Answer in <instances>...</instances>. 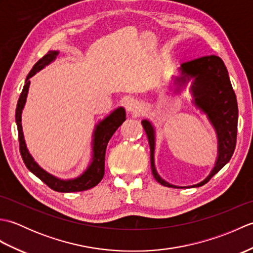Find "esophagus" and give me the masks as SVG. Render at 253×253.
<instances>
[{
	"mask_svg": "<svg viewBox=\"0 0 253 253\" xmlns=\"http://www.w3.org/2000/svg\"><path fill=\"white\" fill-rule=\"evenodd\" d=\"M126 110L130 113H137L139 110H140V105H139L137 101L129 100L126 103Z\"/></svg>",
	"mask_w": 253,
	"mask_h": 253,
	"instance_id": "34e87169",
	"label": "esophagus"
}]
</instances>
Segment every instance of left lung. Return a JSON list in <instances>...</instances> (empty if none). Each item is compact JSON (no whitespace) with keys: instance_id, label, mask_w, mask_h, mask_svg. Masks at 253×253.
Returning <instances> with one entry per match:
<instances>
[{"instance_id":"1","label":"left lung","mask_w":253,"mask_h":253,"mask_svg":"<svg viewBox=\"0 0 253 253\" xmlns=\"http://www.w3.org/2000/svg\"><path fill=\"white\" fill-rule=\"evenodd\" d=\"M181 77L178 82L186 83L193 78L191 90L197 106L207 113L215 127L218 137V158L215 166L203 181L191 187H200L212 178L233 157L237 142L238 105L235 91L230 84L226 66L221 57L208 55L181 64ZM150 146V160L153 177L165 187L179 188L163 180L154 166V129L148 121H142Z\"/></svg>"}]
</instances>
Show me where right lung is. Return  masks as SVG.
<instances>
[{
  "instance_id": "add662e5",
  "label": "right lung",
  "mask_w": 253,
  "mask_h": 253,
  "mask_svg": "<svg viewBox=\"0 0 253 253\" xmlns=\"http://www.w3.org/2000/svg\"><path fill=\"white\" fill-rule=\"evenodd\" d=\"M58 52L56 51H49L46 54L38 61L28 76L26 78L25 85L21 91L20 96L17 102V107H16V114L15 120L17 124L18 129V141H19V151L21 154V158L25 165L27 166L32 174H35L38 178H40L44 184L50 187L51 189L58 191V192H76V191H84L88 190L90 188H93L102 180L104 176V168H105V151L106 146L109 143L113 133L116 131V129L120 127L122 124L126 120V112L123 107L115 110L114 112L107 116L105 120L102 121L94 131V139H93V158L92 163L90 164L88 169L84 173L78 177L76 179L73 180H61L57 179L56 177L47 174L46 171L42 169L39 165H38L34 159L31 158L28 150L26 148V143L24 140L23 135V128H21V111L24 109L27 93H28L30 80L29 78L34 76V75L41 71L42 68L50 64Z\"/></svg>"
}]
</instances>
